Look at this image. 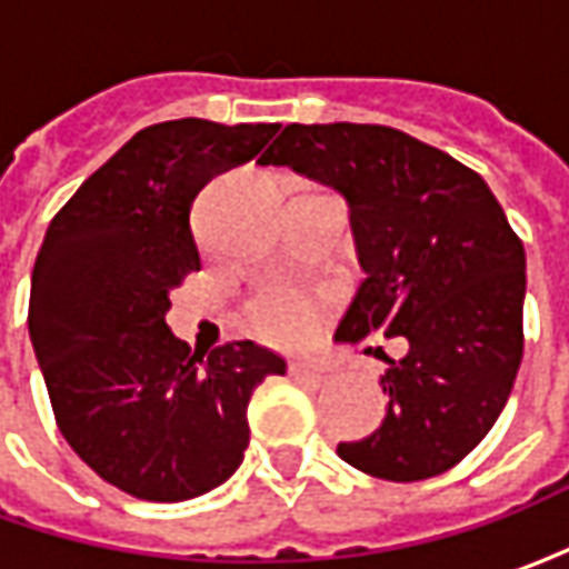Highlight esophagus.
Listing matches in <instances>:
<instances>
[{"mask_svg": "<svg viewBox=\"0 0 569 569\" xmlns=\"http://www.w3.org/2000/svg\"><path fill=\"white\" fill-rule=\"evenodd\" d=\"M289 371L296 375V378H308L313 383H326L332 378V369L329 366H322V362H313V359H296Z\"/></svg>", "mask_w": 569, "mask_h": 569, "instance_id": "esophagus-1", "label": "esophagus"}]
</instances>
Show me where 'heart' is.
<instances>
[{
  "mask_svg": "<svg viewBox=\"0 0 569 569\" xmlns=\"http://www.w3.org/2000/svg\"><path fill=\"white\" fill-rule=\"evenodd\" d=\"M249 317L268 341L301 345L317 326V305L296 289H271L252 301Z\"/></svg>",
  "mask_w": 569,
  "mask_h": 569,
  "instance_id": "heart-1",
  "label": "heart"
}]
</instances>
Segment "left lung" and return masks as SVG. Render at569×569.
<instances>
[{"label":"left lung","mask_w":569,"mask_h":569,"mask_svg":"<svg viewBox=\"0 0 569 569\" xmlns=\"http://www.w3.org/2000/svg\"><path fill=\"white\" fill-rule=\"evenodd\" d=\"M341 191L366 280L338 345L408 341L381 375L387 418L338 457L387 481H423L497 423L525 353V247L488 182L383 124H286L259 158Z\"/></svg>","instance_id":"8db88e82"}]
</instances>
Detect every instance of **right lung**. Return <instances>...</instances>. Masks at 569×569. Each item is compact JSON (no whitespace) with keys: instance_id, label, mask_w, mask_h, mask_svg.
I'll use <instances>...</instances> for the list:
<instances>
[{"instance_id":"obj_1","label":"right lung","mask_w":569,"mask_h":569,"mask_svg":"<svg viewBox=\"0 0 569 569\" xmlns=\"http://www.w3.org/2000/svg\"><path fill=\"white\" fill-rule=\"evenodd\" d=\"M277 130L203 118L140 130L81 182L36 256L30 338L57 427L137 500H191L234 476L252 390L286 371L256 341L203 359L167 326L170 292L200 271L198 191L252 161Z\"/></svg>"}]
</instances>
